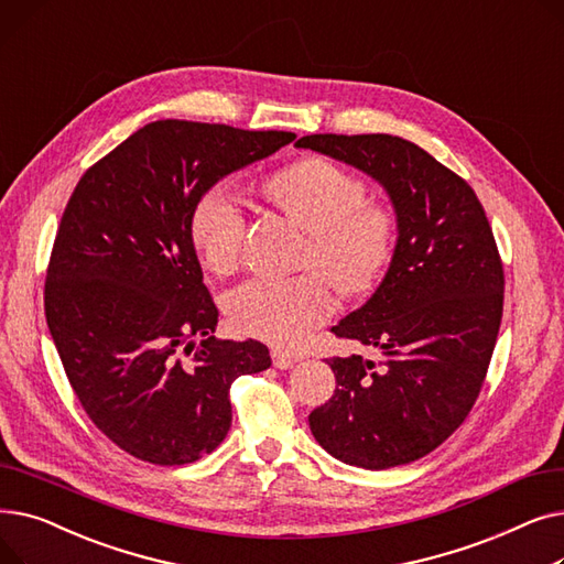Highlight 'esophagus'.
<instances>
[{
	"instance_id": "1",
	"label": "esophagus",
	"mask_w": 564,
	"mask_h": 564,
	"mask_svg": "<svg viewBox=\"0 0 564 564\" xmlns=\"http://www.w3.org/2000/svg\"><path fill=\"white\" fill-rule=\"evenodd\" d=\"M272 361H274V366L279 370H288V368H292L294 364L300 361V357H294V354L283 351V349H272Z\"/></svg>"
}]
</instances>
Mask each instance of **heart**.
<instances>
[{
	"mask_svg": "<svg viewBox=\"0 0 564 564\" xmlns=\"http://www.w3.org/2000/svg\"><path fill=\"white\" fill-rule=\"evenodd\" d=\"M283 210L311 230L308 262L324 267L347 290L368 288L393 249L387 210L364 205L366 187L340 164L308 158L276 171L264 185ZM247 213L232 185L207 189L192 215V240L207 270L232 272L242 256ZM336 311L329 279L306 272L292 279H251L228 300L242 332L276 347L302 345Z\"/></svg>",
	"mask_w": 564,
	"mask_h": 564,
	"instance_id": "b5f03b06",
	"label": "heart"
}]
</instances>
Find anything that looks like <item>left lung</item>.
<instances>
[{"label":"left lung","instance_id":"left-lung-1","mask_svg":"<svg viewBox=\"0 0 564 564\" xmlns=\"http://www.w3.org/2000/svg\"><path fill=\"white\" fill-rule=\"evenodd\" d=\"M297 148L370 175L389 194L398 240L372 297L332 329L375 347L329 361L334 398L308 425L336 459L370 470L416 462L468 416L502 317V264L466 181L391 134H311Z\"/></svg>","mask_w":564,"mask_h":564}]
</instances>
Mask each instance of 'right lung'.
Here are the masks:
<instances>
[{"label":"right lung","instance_id":"1","mask_svg":"<svg viewBox=\"0 0 564 564\" xmlns=\"http://www.w3.org/2000/svg\"><path fill=\"white\" fill-rule=\"evenodd\" d=\"M292 132L155 121L88 169L58 226L45 317L88 419L137 459L181 466L230 430V383L272 366L258 340H217L192 240L198 198Z\"/></svg>","mask_w":564,"mask_h":564}]
</instances>
